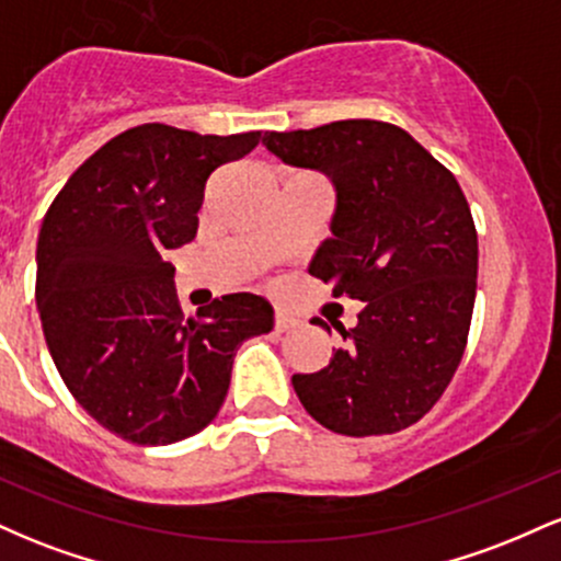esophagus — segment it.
<instances>
[{
	"instance_id": "34e87169",
	"label": "esophagus",
	"mask_w": 561,
	"mask_h": 561,
	"mask_svg": "<svg viewBox=\"0 0 561 561\" xmlns=\"http://www.w3.org/2000/svg\"><path fill=\"white\" fill-rule=\"evenodd\" d=\"M293 327H298V319L289 317V313H285V311H276V317H274V330L276 332H289Z\"/></svg>"
}]
</instances>
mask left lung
Here are the masks:
<instances>
[{"label":"left lung","mask_w":561,"mask_h":561,"mask_svg":"<svg viewBox=\"0 0 561 561\" xmlns=\"http://www.w3.org/2000/svg\"><path fill=\"white\" fill-rule=\"evenodd\" d=\"M263 145L332 179V240L308 272L337 298L366 302L353 330L334 324L343 345L330 366L293 375V388L332 433L405 430L440 401L467 347L478 229L465 192L409 131L385 121L268 131Z\"/></svg>","instance_id":"1"}]
</instances>
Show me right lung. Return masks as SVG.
I'll return each instance as SVG.
<instances>
[{"mask_svg":"<svg viewBox=\"0 0 561 561\" xmlns=\"http://www.w3.org/2000/svg\"><path fill=\"white\" fill-rule=\"evenodd\" d=\"M261 131L141 124L83 160L44 216L36 306L70 396L113 435L169 446L216 420L242 340L272 332L259 295H224L184 317L169 250L197 234L205 182Z\"/></svg>","mask_w":561,"mask_h":561,"instance_id":"right-lung-1","label":"right lung"}]
</instances>
